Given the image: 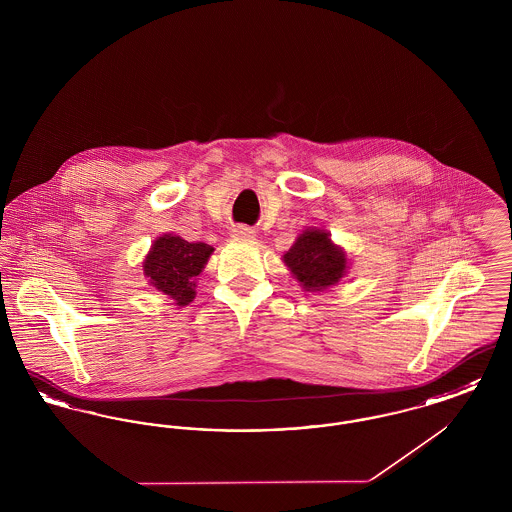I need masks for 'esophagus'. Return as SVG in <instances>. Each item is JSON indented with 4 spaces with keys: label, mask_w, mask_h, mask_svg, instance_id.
I'll return each mask as SVG.
<instances>
[{
    "label": "esophagus",
    "mask_w": 512,
    "mask_h": 512,
    "mask_svg": "<svg viewBox=\"0 0 512 512\" xmlns=\"http://www.w3.org/2000/svg\"><path fill=\"white\" fill-rule=\"evenodd\" d=\"M232 238H236V240H253L255 238V230H251L247 226H234L232 228Z\"/></svg>",
    "instance_id": "obj_1"
}]
</instances>
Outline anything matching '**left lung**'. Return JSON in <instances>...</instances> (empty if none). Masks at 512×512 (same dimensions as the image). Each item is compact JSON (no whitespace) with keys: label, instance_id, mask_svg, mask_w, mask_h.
<instances>
[{"label":"left lung","instance_id":"left-lung-1","mask_svg":"<svg viewBox=\"0 0 512 512\" xmlns=\"http://www.w3.org/2000/svg\"><path fill=\"white\" fill-rule=\"evenodd\" d=\"M284 265L305 292L318 293L338 286L347 276L345 249L320 228H305L282 257Z\"/></svg>","mask_w":512,"mask_h":512}]
</instances>
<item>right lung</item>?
<instances>
[{
	"label": "right lung",
	"instance_id": "right-lung-1",
	"mask_svg": "<svg viewBox=\"0 0 512 512\" xmlns=\"http://www.w3.org/2000/svg\"><path fill=\"white\" fill-rule=\"evenodd\" d=\"M213 247L192 244L178 234H163L153 240L144 259V276L151 288L167 295L178 307L194 301L195 278L203 272Z\"/></svg>",
	"mask_w": 512,
	"mask_h": 512
}]
</instances>
